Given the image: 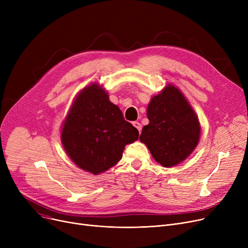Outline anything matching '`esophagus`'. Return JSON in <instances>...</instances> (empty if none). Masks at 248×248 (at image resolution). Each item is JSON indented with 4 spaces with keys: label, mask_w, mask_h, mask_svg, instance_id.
I'll list each match as a JSON object with an SVG mask.
<instances>
[{
    "label": "esophagus",
    "mask_w": 248,
    "mask_h": 248,
    "mask_svg": "<svg viewBox=\"0 0 248 248\" xmlns=\"http://www.w3.org/2000/svg\"><path fill=\"white\" fill-rule=\"evenodd\" d=\"M133 125L138 129L139 133L140 134V131H141V124H140L139 122H134V123H133Z\"/></svg>",
    "instance_id": "esophagus-1"
}]
</instances>
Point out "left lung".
Masks as SVG:
<instances>
[{"instance_id": "1", "label": "left lung", "mask_w": 248, "mask_h": 248, "mask_svg": "<svg viewBox=\"0 0 248 248\" xmlns=\"http://www.w3.org/2000/svg\"><path fill=\"white\" fill-rule=\"evenodd\" d=\"M147 115L150 123L142 127L140 140L155 161L173 167L189 157L199 141L200 124L178 88L170 84L154 96Z\"/></svg>"}]
</instances>
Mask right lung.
I'll list each match as a JSON object with an SVG mask.
<instances>
[{"instance_id": "right-lung-1", "label": "right lung", "mask_w": 248, "mask_h": 248, "mask_svg": "<svg viewBox=\"0 0 248 248\" xmlns=\"http://www.w3.org/2000/svg\"><path fill=\"white\" fill-rule=\"evenodd\" d=\"M139 139V131L96 83L78 94L64 122L61 140L71 160L82 170L103 173L123 157L124 146Z\"/></svg>"}]
</instances>
